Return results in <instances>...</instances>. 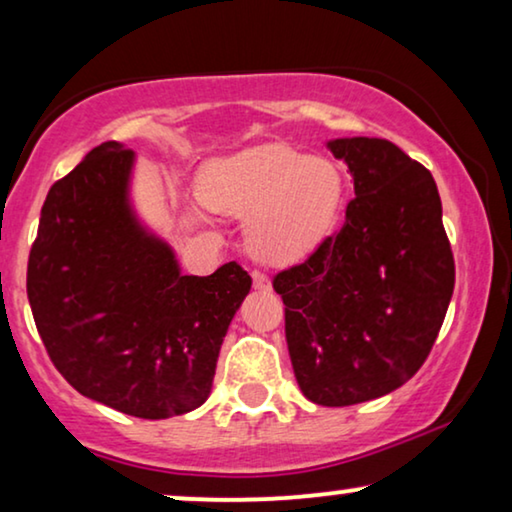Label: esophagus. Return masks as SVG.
Returning <instances> with one entry per match:
<instances>
[{
	"label": "esophagus",
	"instance_id": "obj_1",
	"mask_svg": "<svg viewBox=\"0 0 512 512\" xmlns=\"http://www.w3.org/2000/svg\"><path fill=\"white\" fill-rule=\"evenodd\" d=\"M251 279H254V286L258 291H270V279L263 275V272H258V270H254L251 272Z\"/></svg>",
	"mask_w": 512,
	"mask_h": 512
}]
</instances>
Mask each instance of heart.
Wrapping results in <instances>:
<instances>
[{
	"mask_svg": "<svg viewBox=\"0 0 512 512\" xmlns=\"http://www.w3.org/2000/svg\"><path fill=\"white\" fill-rule=\"evenodd\" d=\"M340 165L284 144H265L216 163L205 200L216 212L247 219V247L258 261L291 265L331 233L345 202Z\"/></svg>",
	"mask_w": 512,
	"mask_h": 512,
	"instance_id": "1",
	"label": "heart"
}]
</instances>
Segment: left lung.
<instances>
[{"label": "left lung", "mask_w": 512, "mask_h": 512, "mask_svg": "<svg viewBox=\"0 0 512 512\" xmlns=\"http://www.w3.org/2000/svg\"><path fill=\"white\" fill-rule=\"evenodd\" d=\"M354 177L345 223L277 272L298 387L342 408L394 391L422 368L454 291V256L431 172L377 137L333 139Z\"/></svg>", "instance_id": "obj_1"}]
</instances>
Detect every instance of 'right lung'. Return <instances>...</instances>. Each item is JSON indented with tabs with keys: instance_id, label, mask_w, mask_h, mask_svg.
Here are the masks:
<instances>
[{
	"instance_id": "right-lung-1",
	"label": "right lung",
	"mask_w": 512,
	"mask_h": 512,
	"mask_svg": "<svg viewBox=\"0 0 512 512\" xmlns=\"http://www.w3.org/2000/svg\"><path fill=\"white\" fill-rule=\"evenodd\" d=\"M135 153L95 146L41 207L27 298L60 375L97 403L142 419L207 401L221 342L251 289L242 265L181 275L128 205Z\"/></svg>"
}]
</instances>
